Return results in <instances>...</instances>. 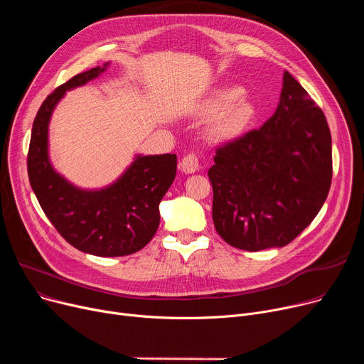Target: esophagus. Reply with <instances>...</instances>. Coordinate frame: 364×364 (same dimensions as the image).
<instances>
[{"label": "esophagus", "instance_id": "obj_1", "mask_svg": "<svg viewBox=\"0 0 364 364\" xmlns=\"http://www.w3.org/2000/svg\"><path fill=\"white\" fill-rule=\"evenodd\" d=\"M180 168L186 174H193L199 169V158L195 155V153H188L186 155L181 162H180Z\"/></svg>", "mask_w": 364, "mask_h": 364}]
</instances>
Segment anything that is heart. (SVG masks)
<instances>
[{
    "instance_id": "b5f03b06",
    "label": "heart",
    "mask_w": 364,
    "mask_h": 364,
    "mask_svg": "<svg viewBox=\"0 0 364 364\" xmlns=\"http://www.w3.org/2000/svg\"><path fill=\"white\" fill-rule=\"evenodd\" d=\"M242 90L237 87L224 88L214 94L205 105L208 113H219L211 132L217 139H232L250 124L254 117V106L246 99H237Z\"/></svg>"
}]
</instances>
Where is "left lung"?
Here are the masks:
<instances>
[{"instance_id": "left-lung-1", "label": "left lung", "mask_w": 364, "mask_h": 364, "mask_svg": "<svg viewBox=\"0 0 364 364\" xmlns=\"http://www.w3.org/2000/svg\"><path fill=\"white\" fill-rule=\"evenodd\" d=\"M208 177L218 235L237 250L282 247L309 227L328 198L332 137L321 109L289 72L261 128L217 149Z\"/></svg>"}]
</instances>
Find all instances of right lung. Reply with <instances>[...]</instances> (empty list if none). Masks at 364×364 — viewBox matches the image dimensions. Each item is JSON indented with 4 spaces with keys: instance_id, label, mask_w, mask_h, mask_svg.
I'll list each match as a JSON object with an SVG mask.
<instances>
[{
    "instance_id": "1",
    "label": "right lung",
    "mask_w": 364,
    "mask_h": 364,
    "mask_svg": "<svg viewBox=\"0 0 364 364\" xmlns=\"http://www.w3.org/2000/svg\"><path fill=\"white\" fill-rule=\"evenodd\" d=\"M107 66L75 75L44 100L32 125L28 176L44 214L68 243L91 255L124 257L143 250L155 236L159 203L177 174V156L137 155L117 181L95 190L73 186L48 158V124L54 107L66 91L95 80Z\"/></svg>"
}]
</instances>
